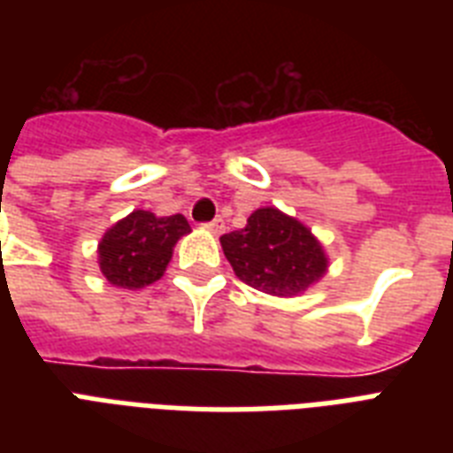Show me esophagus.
<instances>
[{"mask_svg":"<svg viewBox=\"0 0 453 453\" xmlns=\"http://www.w3.org/2000/svg\"><path fill=\"white\" fill-rule=\"evenodd\" d=\"M204 227L206 230H209V233H213V234H220L223 233V230H226V220L220 219H213V220H209V223H204Z\"/></svg>","mask_w":453,"mask_h":453,"instance_id":"34e87169","label":"esophagus"}]
</instances>
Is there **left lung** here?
<instances>
[{"label": "left lung", "instance_id": "left-lung-1", "mask_svg": "<svg viewBox=\"0 0 453 453\" xmlns=\"http://www.w3.org/2000/svg\"><path fill=\"white\" fill-rule=\"evenodd\" d=\"M220 247L234 275L270 296H298L329 268V258L310 227L275 206L256 209L242 230L220 237Z\"/></svg>", "mask_w": 453, "mask_h": 453}]
</instances>
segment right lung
Wrapping results in <instances>:
<instances>
[{"label": "right lung", "instance_id": "obj_1", "mask_svg": "<svg viewBox=\"0 0 453 453\" xmlns=\"http://www.w3.org/2000/svg\"><path fill=\"white\" fill-rule=\"evenodd\" d=\"M190 233L180 213L155 216L136 209L117 220L98 244V265L112 287L143 289L164 275L176 242Z\"/></svg>", "mask_w": 453, "mask_h": 453}]
</instances>
